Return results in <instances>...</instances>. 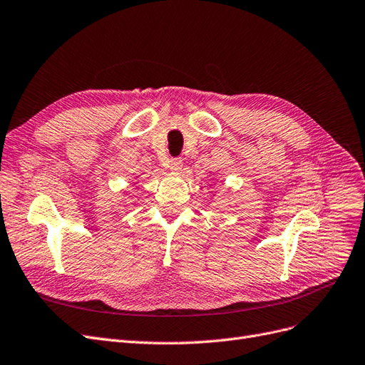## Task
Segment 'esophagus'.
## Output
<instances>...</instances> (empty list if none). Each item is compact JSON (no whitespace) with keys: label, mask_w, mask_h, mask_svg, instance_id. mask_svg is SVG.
Returning a JSON list of instances; mask_svg holds the SVG:
<instances>
[{"label":"esophagus","mask_w":365,"mask_h":365,"mask_svg":"<svg viewBox=\"0 0 365 365\" xmlns=\"http://www.w3.org/2000/svg\"><path fill=\"white\" fill-rule=\"evenodd\" d=\"M182 167H183V162H182L180 158H174V159L170 160V170L173 173H180Z\"/></svg>","instance_id":"obj_1"}]
</instances>
